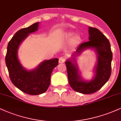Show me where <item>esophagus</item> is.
<instances>
[{
	"instance_id": "obj_1",
	"label": "esophagus",
	"mask_w": 121,
	"mask_h": 121,
	"mask_svg": "<svg viewBox=\"0 0 121 121\" xmlns=\"http://www.w3.org/2000/svg\"><path fill=\"white\" fill-rule=\"evenodd\" d=\"M66 60V58L65 56H60L59 59V62L60 63H63Z\"/></svg>"
}]
</instances>
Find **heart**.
<instances>
[{
    "label": "heart",
    "instance_id": "b5f03b06",
    "mask_svg": "<svg viewBox=\"0 0 121 121\" xmlns=\"http://www.w3.org/2000/svg\"><path fill=\"white\" fill-rule=\"evenodd\" d=\"M74 36V33L73 32H69L67 34V38L68 39H71L72 38V37ZM80 40H81V38L79 35H76L74 36L73 38H72V43L73 44L76 45L80 43Z\"/></svg>",
    "mask_w": 121,
    "mask_h": 121
}]
</instances>
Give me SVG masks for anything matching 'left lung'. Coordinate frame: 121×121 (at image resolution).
Wrapping results in <instances>:
<instances>
[{"instance_id":"1","label":"left lung","mask_w":121,"mask_h":121,"mask_svg":"<svg viewBox=\"0 0 121 121\" xmlns=\"http://www.w3.org/2000/svg\"><path fill=\"white\" fill-rule=\"evenodd\" d=\"M89 41L81 43L76 50V54H80L86 49H95L98 54V63L94 78L89 82L83 81L79 75L76 64L70 59L65 63L70 86L74 91L83 94L94 93L100 89L108 81L112 71L113 54L108 39L96 28L89 27ZM74 58L73 56V60Z\"/></svg>"}]
</instances>
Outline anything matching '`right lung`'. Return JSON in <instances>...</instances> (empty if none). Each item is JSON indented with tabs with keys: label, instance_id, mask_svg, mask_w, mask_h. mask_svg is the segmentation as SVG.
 <instances>
[{
	"label": "right lung",
	"instance_id": "1",
	"mask_svg": "<svg viewBox=\"0 0 121 121\" xmlns=\"http://www.w3.org/2000/svg\"><path fill=\"white\" fill-rule=\"evenodd\" d=\"M39 22L18 31L8 44L5 63L10 79L22 92L31 95H39L48 89L52 72L58 64L57 58L45 60L33 71H27L19 63L17 50L20 43L29 34L38 30Z\"/></svg>",
	"mask_w": 121,
	"mask_h": 121
}]
</instances>
